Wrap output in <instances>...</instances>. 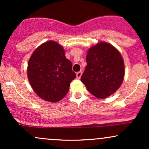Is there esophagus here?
I'll return each mask as SVG.
<instances>
[{"label": "esophagus", "instance_id": "esophagus-1", "mask_svg": "<svg viewBox=\"0 0 149 149\" xmlns=\"http://www.w3.org/2000/svg\"><path fill=\"white\" fill-rule=\"evenodd\" d=\"M81 76H82V71H78V72L76 73V77L78 79H80Z\"/></svg>", "mask_w": 149, "mask_h": 149}]
</instances>
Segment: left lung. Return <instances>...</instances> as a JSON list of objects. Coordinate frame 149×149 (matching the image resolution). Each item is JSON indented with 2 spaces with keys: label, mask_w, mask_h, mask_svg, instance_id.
Here are the masks:
<instances>
[{
  "label": "left lung",
  "mask_w": 149,
  "mask_h": 149,
  "mask_svg": "<svg viewBox=\"0 0 149 149\" xmlns=\"http://www.w3.org/2000/svg\"><path fill=\"white\" fill-rule=\"evenodd\" d=\"M86 61L87 66L80 80L92 95L105 99L120 87L125 65L116 47L108 42H99L88 49Z\"/></svg>",
  "instance_id": "1"
}]
</instances>
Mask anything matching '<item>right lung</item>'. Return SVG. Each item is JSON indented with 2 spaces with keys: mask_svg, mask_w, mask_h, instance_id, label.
I'll return each mask as SVG.
<instances>
[{
  "mask_svg": "<svg viewBox=\"0 0 149 149\" xmlns=\"http://www.w3.org/2000/svg\"><path fill=\"white\" fill-rule=\"evenodd\" d=\"M27 75L38 96L50 102H57L66 96L70 83L76 77L64 48L52 40L34 50L29 60Z\"/></svg>",
  "mask_w": 149,
  "mask_h": 149,
  "instance_id": "obj_1",
  "label": "right lung"
}]
</instances>
